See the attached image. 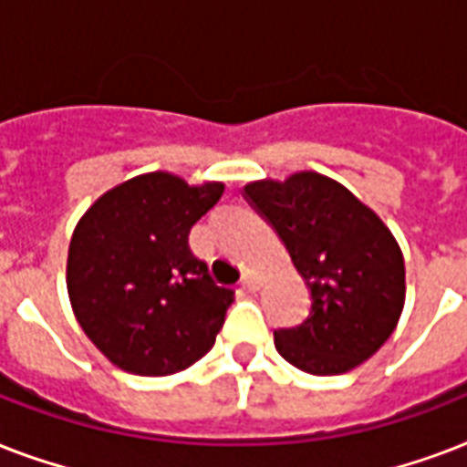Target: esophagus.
I'll return each mask as SVG.
<instances>
[{
	"label": "esophagus",
	"instance_id": "obj_1",
	"mask_svg": "<svg viewBox=\"0 0 467 467\" xmlns=\"http://www.w3.org/2000/svg\"><path fill=\"white\" fill-rule=\"evenodd\" d=\"M242 288H244V291H256V288H259V278H256L252 271H244V276H242Z\"/></svg>",
	"mask_w": 467,
	"mask_h": 467
}]
</instances>
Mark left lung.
<instances>
[{
	"label": "left lung",
	"mask_w": 467,
	"mask_h": 467,
	"mask_svg": "<svg viewBox=\"0 0 467 467\" xmlns=\"http://www.w3.org/2000/svg\"><path fill=\"white\" fill-rule=\"evenodd\" d=\"M244 198L310 288L307 319L274 332L278 354L312 376L347 373L370 358L405 306V259L383 220L317 171L252 182Z\"/></svg>",
	"instance_id": "1"
}]
</instances>
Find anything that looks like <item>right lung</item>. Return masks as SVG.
Listing matches in <instances>:
<instances>
[{"instance_id": "obj_1", "label": "right lung", "mask_w": 467, "mask_h": 467, "mask_svg": "<svg viewBox=\"0 0 467 467\" xmlns=\"http://www.w3.org/2000/svg\"><path fill=\"white\" fill-rule=\"evenodd\" d=\"M225 186L167 171L106 191L69 240L67 293L94 347L135 376H169L203 358L234 291L223 288L189 247L191 227Z\"/></svg>"}]
</instances>
